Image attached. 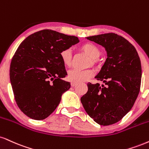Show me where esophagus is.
Masks as SVG:
<instances>
[{"label":"esophagus","instance_id":"1","mask_svg":"<svg viewBox=\"0 0 149 149\" xmlns=\"http://www.w3.org/2000/svg\"><path fill=\"white\" fill-rule=\"evenodd\" d=\"M71 87H74V86L76 85V83H75V82H71Z\"/></svg>","mask_w":149,"mask_h":149}]
</instances>
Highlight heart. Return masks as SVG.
I'll use <instances>...</instances> for the list:
<instances>
[{
	"label": "heart",
	"mask_w": 149,
	"mask_h": 149,
	"mask_svg": "<svg viewBox=\"0 0 149 149\" xmlns=\"http://www.w3.org/2000/svg\"><path fill=\"white\" fill-rule=\"evenodd\" d=\"M80 50L87 54L91 58L92 64H95L97 62L98 58L101 54V51L97 45L92 42H86L80 46ZM60 58L62 63L66 67H69L71 64L72 55L71 52L69 49H64L61 51ZM94 71L92 69L78 70L73 69L69 70L67 73V79L71 82L79 83L86 81L94 76Z\"/></svg>",
	"instance_id": "obj_1"
}]
</instances>
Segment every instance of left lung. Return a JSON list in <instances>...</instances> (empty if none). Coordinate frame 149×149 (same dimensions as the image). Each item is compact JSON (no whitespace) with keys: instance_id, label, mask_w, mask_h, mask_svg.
I'll return each instance as SVG.
<instances>
[{"instance_id":"obj_1","label":"left lung","mask_w":149,"mask_h":149,"mask_svg":"<svg viewBox=\"0 0 149 149\" xmlns=\"http://www.w3.org/2000/svg\"><path fill=\"white\" fill-rule=\"evenodd\" d=\"M105 48L107 58L95 76L106 86L87 84L88 91L80 98L84 108L95 122L109 126L120 121L131 110L139 94L141 66L135 48L114 33L87 37Z\"/></svg>"}]
</instances>
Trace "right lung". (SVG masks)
Segmentation results:
<instances>
[{"label":"right lung","instance_id":"obj_1","mask_svg":"<svg viewBox=\"0 0 149 149\" xmlns=\"http://www.w3.org/2000/svg\"><path fill=\"white\" fill-rule=\"evenodd\" d=\"M79 42L75 36L51 30L35 33L21 42L10 64V77L20 110L35 120L47 118L71 87L61 51Z\"/></svg>","mask_w":149,"mask_h":149}]
</instances>
